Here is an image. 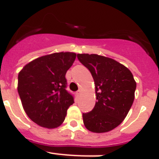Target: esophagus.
<instances>
[{
	"mask_svg": "<svg viewBox=\"0 0 159 159\" xmlns=\"http://www.w3.org/2000/svg\"><path fill=\"white\" fill-rule=\"evenodd\" d=\"M81 93H82V89H79L77 92V95H80Z\"/></svg>",
	"mask_w": 159,
	"mask_h": 159,
	"instance_id": "1",
	"label": "esophagus"
}]
</instances>
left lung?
<instances>
[{
    "mask_svg": "<svg viewBox=\"0 0 159 159\" xmlns=\"http://www.w3.org/2000/svg\"><path fill=\"white\" fill-rule=\"evenodd\" d=\"M77 57L91 72L98 100L93 111L83 114L84 124L90 132H110L124 121L132 107L136 81L129 69L114 59L89 53H78Z\"/></svg>",
    "mask_w": 159,
    "mask_h": 159,
    "instance_id": "left-lung-1",
    "label": "left lung"
}]
</instances>
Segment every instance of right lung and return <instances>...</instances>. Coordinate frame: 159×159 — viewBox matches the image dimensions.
<instances>
[{
	"label": "right lung",
	"mask_w": 159,
	"mask_h": 159,
	"mask_svg": "<svg viewBox=\"0 0 159 159\" xmlns=\"http://www.w3.org/2000/svg\"><path fill=\"white\" fill-rule=\"evenodd\" d=\"M76 53L60 52L34 59L18 73V92L23 110L40 127L57 128L74 98L66 90V73Z\"/></svg>",
	"instance_id": "add662e5"
}]
</instances>
